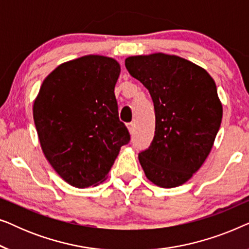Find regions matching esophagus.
I'll use <instances>...</instances> for the list:
<instances>
[{
	"instance_id": "obj_1",
	"label": "esophagus",
	"mask_w": 249,
	"mask_h": 249,
	"mask_svg": "<svg viewBox=\"0 0 249 249\" xmlns=\"http://www.w3.org/2000/svg\"><path fill=\"white\" fill-rule=\"evenodd\" d=\"M127 128H128V131L130 132V134H132V132H134V130H135V124H128Z\"/></svg>"
}]
</instances>
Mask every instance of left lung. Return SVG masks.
Wrapping results in <instances>:
<instances>
[{"instance_id":"1","label":"left lung","mask_w":249,"mask_h":249,"mask_svg":"<svg viewBox=\"0 0 249 249\" xmlns=\"http://www.w3.org/2000/svg\"><path fill=\"white\" fill-rule=\"evenodd\" d=\"M124 64L154 103V139L138 155L146 178L162 188L181 186L205 162L222 121L215 81L202 67L165 53L129 56Z\"/></svg>"}]
</instances>
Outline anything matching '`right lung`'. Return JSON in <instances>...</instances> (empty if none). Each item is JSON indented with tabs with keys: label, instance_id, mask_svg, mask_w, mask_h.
Returning a JSON list of instances; mask_svg holds the SVG:
<instances>
[{
	"label": "right lung",
	"instance_id": "add662e5",
	"mask_svg": "<svg viewBox=\"0 0 249 249\" xmlns=\"http://www.w3.org/2000/svg\"><path fill=\"white\" fill-rule=\"evenodd\" d=\"M120 64L85 55L56 67L44 79L33 114L45 158L76 188L97 186L130 136L119 120L114 87Z\"/></svg>",
	"mask_w": 249,
	"mask_h": 249
}]
</instances>
